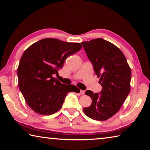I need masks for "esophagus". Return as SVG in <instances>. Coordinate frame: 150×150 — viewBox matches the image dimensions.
<instances>
[{
	"label": "esophagus",
	"instance_id": "esophagus-1",
	"mask_svg": "<svg viewBox=\"0 0 150 150\" xmlns=\"http://www.w3.org/2000/svg\"><path fill=\"white\" fill-rule=\"evenodd\" d=\"M80 94H81V95H84V94H85V91H82V90H81V91H80Z\"/></svg>",
	"mask_w": 150,
	"mask_h": 150
}]
</instances>
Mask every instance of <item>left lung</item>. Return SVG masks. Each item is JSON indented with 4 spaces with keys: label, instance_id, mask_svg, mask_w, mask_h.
<instances>
[{
    "label": "left lung",
    "instance_id": "obj_1",
    "mask_svg": "<svg viewBox=\"0 0 150 150\" xmlns=\"http://www.w3.org/2000/svg\"><path fill=\"white\" fill-rule=\"evenodd\" d=\"M81 44L103 87L100 94L86 91L92 103L83 111L93 120H106L118 112L130 93V67L122 52L105 40L96 38Z\"/></svg>",
    "mask_w": 150,
    "mask_h": 150
}]
</instances>
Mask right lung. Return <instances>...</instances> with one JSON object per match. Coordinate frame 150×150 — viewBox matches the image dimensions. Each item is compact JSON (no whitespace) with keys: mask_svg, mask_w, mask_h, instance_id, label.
<instances>
[{"mask_svg":"<svg viewBox=\"0 0 150 150\" xmlns=\"http://www.w3.org/2000/svg\"><path fill=\"white\" fill-rule=\"evenodd\" d=\"M81 48L80 43L45 38L24 51L18 67V86L26 104L35 112L53 115L62 107L68 93L80 92L75 85L62 84L53 75L63 67L66 58Z\"/></svg>","mask_w":150,"mask_h":150,"instance_id":"1","label":"right lung"}]
</instances>
